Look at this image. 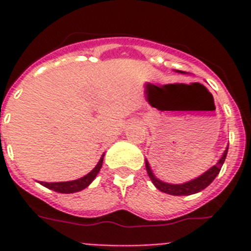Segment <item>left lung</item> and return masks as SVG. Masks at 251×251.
Segmentation results:
<instances>
[{
  "instance_id": "8db88e82",
  "label": "left lung",
  "mask_w": 251,
  "mask_h": 251,
  "mask_svg": "<svg viewBox=\"0 0 251 251\" xmlns=\"http://www.w3.org/2000/svg\"><path fill=\"white\" fill-rule=\"evenodd\" d=\"M176 72L181 73V74H186V72H181V70H176ZM227 150H229V146H227L226 150L224 151L223 156H221V158L217 161L216 165L212 166L211 168H208L206 172H203L202 175H200V176L196 177V178L191 179V181H188V182L185 183L175 185V183L163 182V181L158 179L154 176L153 171L151 170V166L150 163H148L147 159H146V170H147V174L148 176H150L152 183L158 188L159 191L165 192V194L168 195H174V196H188V195L197 194V192L205 190V188L216 178V176L219 175V172H220L221 167H223L224 162H225Z\"/></svg>"
}]
</instances>
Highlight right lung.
Wrapping results in <instances>:
<instances>
[{"instance_id":"obj_1","label":"right lung","mask_w":251,"mask_h":251,"mask_svg":"<svg viewBox=\"0 0 251 251\" xmlns=\"http://www.w3.org/2000/svg\"><path fill=\"white\" fill-rule=\"evenodd\" d=\"M103 159L104 154L100 157L97 166L90 171L89 174L85 175L81 178L74 179V181H66V182H41V185L50 188V190H54L55 192H60V194H74V192L81 191L94 181V178L100 171L101 165H103Z\"/></svg>"}]
</instances>
